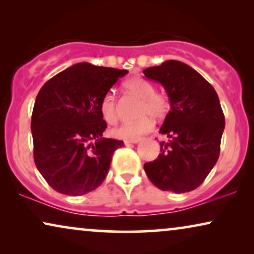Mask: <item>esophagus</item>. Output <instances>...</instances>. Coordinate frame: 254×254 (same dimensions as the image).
<instances>
[{
  "instance_id": "esophagus-1",
  "label": "esophagus",
  "mask_w": 254,
  "mask_h": 254,
  "mask_svg": "<svg viewBox=\"0 0 254 254\" xmlns=\"http://www.w3.org/2000/svg\"><path fill=\"white\" fill-rule=\"evenodd\" d=\"M141 138H135V140H125V144H130V143H137L140 142Z\"/></svg>"
}]
</instances>
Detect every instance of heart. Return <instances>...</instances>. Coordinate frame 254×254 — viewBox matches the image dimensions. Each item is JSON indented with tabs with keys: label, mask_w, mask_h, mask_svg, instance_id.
I'll return each mask as SVG.
<instances>
[{
	"label": "heart",
	"mask_w": 254,
	"mask_h": 254,
	"mask_svg": "<svg viewBox=\"0 0 254 254\" xmlns=\"http://www.w3.org/2000/svg\"><path fill=\"white\" fill-rule=\"evenodd\" d=\"M125 88L131 95L141 99L137 109V117L141 118L135 123L123 124L114 128L112 134L123 140H135L142 135L147 134L152 128V120L164 119L170 110V102L168 96L164 93L156 92L154 84L147 79L134 77L125 82ZM99 111L103 119L107 124L114 125L118 121L117 100L113 92H107L103 96L99 103Z\"/></svg>",
	"instance_id": "1"
}]
</instances>
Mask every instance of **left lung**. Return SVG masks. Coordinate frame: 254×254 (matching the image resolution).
I'll return each instance as SVG.
<instances>
[{
  "instance_id": "1",
  "label": "left lung",
  "mask_w": 254,
  "mask_h": 254,
  "mask_svg": "<svg viewBox=\"0 0 254 254\" xmlns=\"http://www.w3.org/2000/svg\"><path fill=\"white\" fill-rule=\"evenodd\" d=\"M143 74L164 86L170 100L159 133L161 154L144 164L148 178L162 190L186 193L199 187L216 164L225 120L215 89L189 64L168 60Z\"/></svg>"
}]
</instances>
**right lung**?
Masks as SVG:
<instances>
[{
  "instance_id": "obj_1",
  "label": "right lung",
  "mask_w": 254,
  "mask_h": 254,
  "mask_svg": "<svg viewBox=\"0 0 254 254\" xmlns=\"http://www.w3.org/2000/svg\"><path fill=\"white\" fill-rule=\"evenodd\" d=\"M121 69L76 64L45 83L31 119L33 157L52 189L78 196L102 185L124 141L103 137V96L127 74Z\"/></svg>"
}]
</instances>
